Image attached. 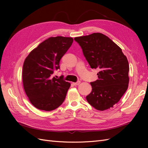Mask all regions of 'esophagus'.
I'll return each mask as SVG.
<instances>
[{
	"label": "esophagus",
	"instance_id": "obj_1",
	"mask_svg": "<svg viewBox=\"0 0 148 148\" xmlns=\"http://www.w3.org/2000/svg\"><path fill=\"white\" fill-rule=\"evenodd\" d=\"M80 83H81V82H80V81H78L77 82H76V83H73V84L75 85V86H77V85L79 84Z\"/></svg>",
	"mask_w": 148,
	"mask_h": 148
}]
</instances>
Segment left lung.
I'll return each instance as SVG.
<instances>
[{
	"mask_svg": "<svg viewBox=\"0 0 148 148\" xmlns=\"http://www.w3.org/2000/svg\"><path fill=\"white\" fill-rule=\"evenodd\" d=\"M91 69L99 70L98 79L91 83L86 100L97 110L111 108L120 101L128 86L129 64L117 44L106 35L95 33L75 38Z\"/></svg>",
	"mask_w": 148,
	"mask_h": 148,
	"instance_id": "left-lung-1",
	"label": "left lung"
}]
</instances>
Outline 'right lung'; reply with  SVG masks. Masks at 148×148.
Wrapping results in <instances>:
<instances>
[{
    "label": "right lung",
    "instance_id": "1",
    "mask_svg": "<svg viewBox=\"0 0 148 148\" xmlns=\"http://www.w3.org/2000/svg\"><path fill=\"white\" fill-rule=\"evenodd\" d=\"M72 38L51 37L31 51L25 60L22 78L26 95L36 108L51 111L64 101L70 83L52 77L60 60L70 47Z\"/></svg>",
    "mask_w": 148,
    "mask_h": 148
}]
</instances>
